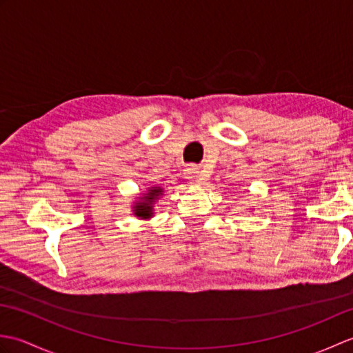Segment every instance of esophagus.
Masks as SVG:
<instances>
[{"mask_svg": "<svg viewBox=\"0 0 353 353\" xmlns=\"http://www.w3.org/2000/svg\"><path fill=\"white\" fill-rule=\"evenodd\" d=\"M185 176L188 177V181L191 183H199L201 179H200V171L197 167H188L185 170Z\"/></svg>", "mask_w": 353, "mask_h": 353, "instance_id": "34e87169", "label": "esophagus"}]
</instances>
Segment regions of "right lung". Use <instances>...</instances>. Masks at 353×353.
<instances>
[{
  "label": "right lung",
  "mask_w": 353,
  "mask_h": 353,
  "mask_svg": "<svg viewBox=\"0 0 353 353\" xmlns=\"http://www.w3.org/2000/svg\"><path fill=\"white\" fill-rule=\"evenodd\" d=\"M163 196V188L157 185L150 186V188L145 190V192L142 194L138 200L133 201V215L138 216L139 220H150L154 215V206L156 201L159 200Z\"/></svg>",
  "instance_id": "obj_1"
}]
</instances>
